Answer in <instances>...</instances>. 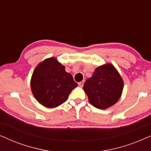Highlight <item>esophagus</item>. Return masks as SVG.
Listing matches in <instances>:
<instances>
[{"mask_svg":"<svg viewBox=\"0 0 151 151\" xmlns=\"http://www.w3.org/2000/svg\"><path fill=\"white\" fill-rule=\"evenodd\" d=\"M83 83H84V81H81V82H79V86H80V87H83Z\"/></svg>","mask_w":151,"mask_h":151,"instance_id":"1","label":"esophagus"}]
</instances>
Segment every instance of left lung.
Instances as JSON below:
<instances>
[{
    "label": "left lung",
    "instance_id": "left-lung-1",
    "mask_svg": "<svg viewBox=\"0 0 151 151\" xmlns=\"http://www.w3.org/2000/svg\"><path fill=\"white\" fill-rule=\"evenodd\" d=\"M123 88L124 81L121 75L110 63L96 68L83 85L90 103L101 110L114 105L121 97Z\"/></svg>",
    "mask_w": 151,
    "mask_h": 151
}]
</instances>
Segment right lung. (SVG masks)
<instances>
[{"label": "right lung", "mask_w": 151, "mask_h": 151, "mask_svg": "<svg viewBox=\"0 0 151 151\" xmlns=\"http://www.w3.org/2000/svg\"><path fill=\"white\" fill-rule=\"evenodd\" d=\"M55 57L47 58L35 68L30 86L32 94L39 104L54 108L67 101L68 96L77 86L71 74Z\"/></svg>", "instance_id": "right-lung-1"}]
</instances>
